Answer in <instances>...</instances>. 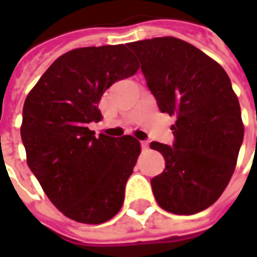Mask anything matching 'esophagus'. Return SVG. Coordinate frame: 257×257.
<instances>
[{"mask_svg":"<svg viewBox=\"0 0 257 257\" xmlns=\"http://www.w3.org/2000/svg\"><path fill=\"white\" fill-rule=\"evenodd\" d=\"M141 147H143L144 149H148L149 148V141L148 140L141 141Z\"/></svg>","mask_w":257,"mask_h":257,"instance_id":"esophagus-1","label":"esophagus"}]
</instances>
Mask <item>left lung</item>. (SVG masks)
I'll return each mask as SVG.
<instances>
[{
    "mask_svg": "<svg viewBox=\"0 0 257 257\" xmlns=\"http://www.w3.org/2000/svg\"><path fill=\"white\" fill-rule=\"evenodd\" d=\"M141 62L149 90L169 116L173 147L153 141L165 169L151 180L155 199L175 215L211 207L227 188L243 143L237 96L221 66L196 46L175 37L128 44Z\"/></svg>",
    "mask_w": 257,
    "mask_h": 257,
    "instance_id": "1",
    "label": "left lung"
}]
</instances>
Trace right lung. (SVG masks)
<instances>
[{
    "label": "right lung",
    "mask_w": 257,
    "mask_h": 257,
    "mask_svg": "<svg viewBox=\"0 0 257 257\" xmlns=\"http://www.w3.org/2000/svg\"><path fill=\"white\" fill-rule=\"evenodd\" d=\"M139 66L125 45L77 48L60 56L26 97V163L54 207L74 221L105 223L122 207L140 141L96 137L88 124L102 118V93Z\"/></svg>",
    "instance_id": "obj_1"
}]
</instances>
